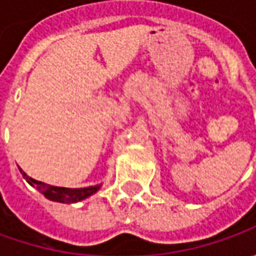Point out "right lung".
<instances>
[{
	"label": "right lung",
	"mask_w": 256,
	"mask_h": 256,
	"mask_svg": "<svg viewBox=\"0 0 256 256\" xmlns=\"http://www.w3.org/2000/svg\"><path fill=\"white\" fill-rule=\"evenodd\" d=\"M22 176H24L26 182L30 185H32L35 190L41 192L44 195L45 198L51 200V201L55 202H62V204H74V202L82 201L85 198L91 196L92 194L100 190L101 185H95V186H88V188H75V190H71V188H62V186H54V185H48V184H44V182L35 181L32 178L26 176V174L22 172V170H20Z\"/></svg>",
	"instance_id": "1"
}]
</instances>
